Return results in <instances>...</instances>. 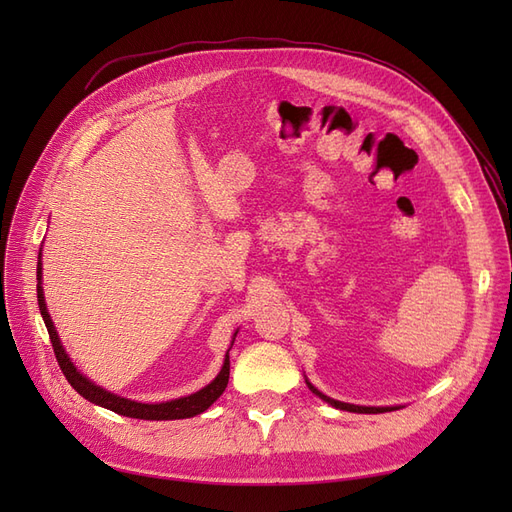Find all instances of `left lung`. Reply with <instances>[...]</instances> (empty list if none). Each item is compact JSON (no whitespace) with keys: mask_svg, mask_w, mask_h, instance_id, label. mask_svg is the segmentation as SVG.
I'll return each instance as SVG.
<instances>
[{"mask_svg":"<svg viewBox=\"0 0 512 512\" xmlns=\"http://www.w3.org/2000/svg\"><path fill=\"white\" fill-rule=\"evenodd\" d=\"M307 386L309 389H312L320 399H324L327 401V404H331L333 408H339V410H348V412H361V414H378V412H389V410H393V408H365V406H352V404H344V401H337V399H331V397H327V395H322L318 389H314L312 384L307 382Z\"/></svg>","mask_w":512,"mask_h":512,"instance_id":"obj_1","label":"left lung"}]
</instances>
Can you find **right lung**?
Wrapping results in <instances>:
<instances>
[{
    "instance_id": "obj_1",
    "label": "right lung",
    "mask_w": 512,
    "mask_h": 512,
    "mask_svg": "<svg viewBox=\"0 0 512 512\" xmlns=\"http://www.w3.org/2000/svg\"><path fill=\"white\" fill-rule=\"evenodd\" d=\"M36 280H38V307H40L42 320L46 324V331H49V337H51L55 359H57L61 371H64V376L70 382L72 389L79 393V395H83L87 401H91V404L102 406L106 410H113V412H117L121 416L143 418V421H173V418H190V416H196L200 412H205L213 404V401L224 393L226 384H228V376H230V359H228V354H226L224 367H222V371L218 374V378H215L211 384H207L205 389H200L198 393L188 395V397L166 401V404H138V401L123 399V397H117L113 393L100 389V386H96L94 382H89L81 374V371H76V367L68 359V354L64 352V346L59 344V337H57V331H55L53 322H51V316H49V312H46L44 294H42V286H40V280H42L40 262H38Z\"/></svg>"
}]
</instances>
